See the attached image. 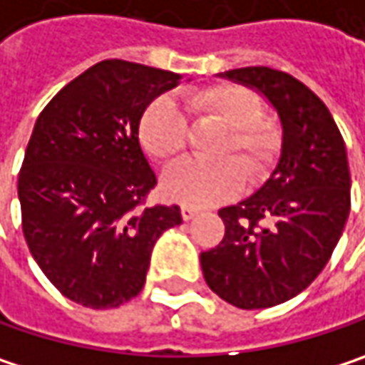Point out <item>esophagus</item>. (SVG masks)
I'll list each match as a JSON object with an SVG mask.
<instances>
[{
  "label": "esophagus",
  "mask_w": 365,
  "mask_h": 365,
  "mask_svg": "<svg viewBox=\"0 0 365 365\" xmlns=\"http://www.w3.org/2000/svg\"><path fill=\"white\" fill-rule=\"evenodd\" d=\"M198 215V209L196 207H187V205H183L182 207V217L187 221V219H192V217Z\"/></svg>",
  "instance_id": "1"
}]
</instances>
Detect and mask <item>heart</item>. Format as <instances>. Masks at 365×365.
<instances>
[{
	"label": "heart",
	"mask_w": 365,
	"mask_h": 365,
	"mask_svg": "<svg viewBox=\"0 0 365 365\" xmlns=\"http://www.w3.org/2000/svg\"><path fill=\"white\" fill-rule=\"evenodd\" d=\"M183 104L198 116L227 127L217 156L223 160L198 163L185 160L171 169L163 180V192L183 205L207 207L234 198L242 185L245 173L250 183L263 182L276 167L282 152L280 127L263 118V102L249 87L217 83L192 89ZM140 144L150 158L173 163L180 158L190 140V125L171 98H156L140 118Z\"/></svg>",
	"instance_id": "b5f03b06"
}]
</instances>
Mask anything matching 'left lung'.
<instances>
[{
    "label": "left lung",
    "mask_w": 365,
    "mask_h": 365,
    "mask_svg": "<svg viewBox=\"0 0 365 365\" xmlns=\"http://www.w3.org/2000/svg\"><path fill=\"white\" fill-rule=\"evenodd\" d=\"M223 77L259 89L278 110L282 156L261 190L219 209L225 234L200 265L217 297L265 309L303 292L332 257L351 211L347 148L326 104L292 75L247 66Z\"/></svg>",
    "instance_id": "obj_1"
}]
</instances>
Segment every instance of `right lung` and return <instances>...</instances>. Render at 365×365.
<instances>
[{"mask_svg":"<svg viewBox=\"0 0 365 365\" xmlns=\"http://www.w3.org/2000/svg\"><path fill=\"white\" fill-rule=\"evenodd\" d=\"M180 75L102 60L37 116L18 173L22 234L46 278L71 301L110 309L144 288L158 236L180 207H148L156 175L138 129Z\"/></svg>","mask_w":365,"mask_h":365,"instance_id":"add662e5","label":"right lung"}]
</instances>
